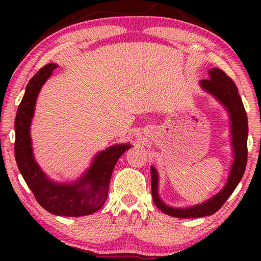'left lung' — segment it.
I'll use <instances>...</instances> for the list:
<instances>
[{"mask_svg":"<svg viewBox=\"0 0 261 261\" xmlns=\"http://www.w3.org/2000/svg\"><path fill=\"white\" fill-rule=\"evenodd\" d=\"M210 79H202L200 85L226 106L229 114H230L235 161L232 163L226 187L212 199L207 200L204 204L190 207V208H173V207L163 204L158 196V173L152 167L151 179L154 204L165 214L175 216V218L191 219L214 214L230 197V194L236 189L245 171L247 161V116L244 106H243L241 96L238 94L235 83L232 82L230 77L227 76L226 72L221 69L214 68L210 71Z\"/></svg>","mask_w":261,"mask_h":261,"instance_id":"8db88e82","label":"left lung"}]
</instances>
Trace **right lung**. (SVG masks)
Here are the masks:
<instances>
[{"label": "right lung", "instance_id": "obj_1", "mask_svg": "<svg viewBox=\"0 0 261 261\" xmlns=\"http://www.w3.org/2000/svg\"><path fill=\"white\" fill-rule=\"evenodd\" d=\"M56 68L57 65L53 63L45 65L26 86L15 120V158L26 184L47 212L61 216H84L94 213L103 206L114 167L131 146L115 145L105 149L95 156L87 173L73 184H56L46 177L33 159L30 124L39 91Z\"/></svg>", "mask_w": 261, "mask_h": 261}]
</instances>
